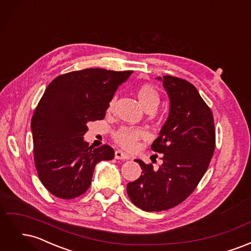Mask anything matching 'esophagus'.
Wrapping results in <instances>:
<instances>
[{"label":"esophagus","instance_id":"34e87169","mask_svg":"<svg viewBox=\"0 0 251 251\" xmlns=\"http://www.w3.org/2000/svg\"><path fill=\"white\" fill-rule=\"evenodd\" d=\"M115 158L116 159H121V160H126V159H130V156L126 155V153H124L123 151L117 150L115 151Z\"/></svg>","mask_w":251,"mask_h":251}]
</instances>
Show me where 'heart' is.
I'll list each match as a JSON object with an SVG mask.
<instances>
[{
	"instance_id": "1",
	"label": "heart",
	"mask_w": 251,
	"mask_h": 251,
	"mask_svg": "<svg viewBox=\"0 0 251 251\" xmlns=\"http://www.w3.org/2000/svg\"><path fill=\"white\" fill-rule=\"evenodd\" d=\"M138 100L147 111L156 110L160 103V96L158 91L150 83H143L137 89ZM116 97L114 96L109 103V111L114 108ZM146 136L144 132L140 127H131L123 126L113 134V139L120 148L126 151H134L137 149L139 141Z\"/></svg>"
}]
</instances>
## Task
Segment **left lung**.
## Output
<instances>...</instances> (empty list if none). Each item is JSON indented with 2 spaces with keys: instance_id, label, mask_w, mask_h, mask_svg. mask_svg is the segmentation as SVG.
<instances>
[{
  "instance_id": "left-lung-1",
  "label": "left lung",
  "mask_w": 251,
  "mask_h": 251,
  "mask_svg": "<svg viewBox=\"0 0 251 251\" xmlns=\"http://www.w3.org/2000/svg\"><path fill=\"white\" fill-rule=\"evenodd\" d=\"M158 79L171 101L169 118L151 144L163 163L155 170L137 159L141 176L126 185L133 204L144 211L166 210L183 202L207 171L216 148L214 116L196 87L171 75Z\"/></svg>"
}]
</instances>
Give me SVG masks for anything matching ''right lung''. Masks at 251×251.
<instances>
[{
  "mask_svg": "<svg viewBox=\"0 0 251 251\" xmlns=\"http://www.w3.org/2000/svg\"><path fill=\"white\" fill-rule=\"evenodd\" d=\"M132 73L89 68L49 83L34 111L31 130L37 175L53 196L77 198L90 187L96 163L114 158L108 144L94 149L82 136L89 121L104 118L118 86Z\"/></svg>",
  "mask_w": 251,
  "mask_h": 251,
  "instance_id": "add662e5",
  "label": "right lung"
}]
</instances>
